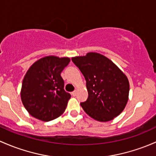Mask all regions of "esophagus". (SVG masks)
<instances>
[{
    "label": "esophagus",
    "instance_id": "obj_1",
    "mask_svg": "<svg viewBox=\"0 0 156 156\" xmlns=\"http://www.w3.org/2000/svg\"><path fill=\"white\" fill-rule=\"evenodd\" d=\"M77 95V90H74L73 92H72V96H75Z\"/></svg>",
    "mask_w": 156,
    "mask_h": 156
}]
</instances>
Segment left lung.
<instances>
[{"label": "left lung", "instance_id": "obj_1", "mask_svg": "<svg viewBox=\"0 0 156 156\" xmlns=\"http://www.w3.org/2000/svg\"><path fill=\"white\" fill-rule=\"evenodd\" d=\"M72 60L86 80L88 98L81 102L83 111L100 122L120 114L129 100V82L125 74L108 57L96 52Z\"/></svg>", "mask_w": 156, "mask_h": 156}]
</instances>
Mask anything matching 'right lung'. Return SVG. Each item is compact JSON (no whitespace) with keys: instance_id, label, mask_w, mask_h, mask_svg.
<instances>
[{"instance_id":"right-lung-1","label":"right lung","mask_w":156,"mask_h":156,"mask_svg":"<svg viewBox=\"0 0 156 156\" xmlns=\"http://www.w3.org/2000/svg\"><path fill=\"white\" fill-rule=\"evenodd\" d=\"M69 57L47 56L36 61L23 79L21 99L29 114L48 122L63 114L71 95L63 89L60 73L69 63Z\"/></svg>"}]
</instances>
